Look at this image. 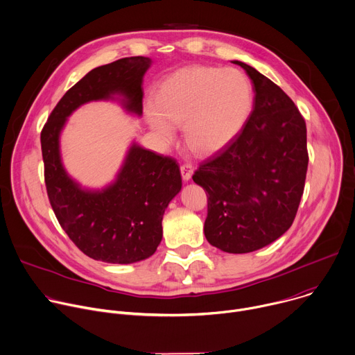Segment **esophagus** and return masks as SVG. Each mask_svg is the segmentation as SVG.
Instances as JSON below:
<instances>
[{"label": "esophagus", "instance_id": "esophagus-1", "mask_svg": "<svg viewBox=\"0 0 355 355\" xmlns=\"http://www.w3.org/2000/svg\"><path fill=\"white\" fill-rule=\"evenodd\" d=\"M181 175H182V180L184 181H189L191 180V177H192V174H193V167H192V164H189V163H185V164H182L181 166Z\"/></svg>", "mask_w": 355, "mask_h": 355}]
</instances>
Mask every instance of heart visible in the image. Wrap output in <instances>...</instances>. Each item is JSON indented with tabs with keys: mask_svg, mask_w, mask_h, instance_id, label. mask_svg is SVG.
<instances>
[{
	"mask_svg": "<svg viewBox=\"0 0 355 355\" xmlns=\"http://www.w3.org/2000/svg\"><path fill=\"white\" fill-rule=\"evenodd\" d=\"M254 105L248 76L234 68L191 65L168 75L155 103L146 105L150 128L164 142L182 125L185 145L198 155H211L240 134Z\"/></svg>",
	"mask_w": 355,
	"mask_h": 355,
	"instance_id": "1",
	"label": "heart"
}]
</instances>
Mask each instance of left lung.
<instances>
[{
	"label": "left lung",
	"instance_id": "obj_1",
	"mask_svg": "<svg viewBox=\"0 0 355 355\" xmlns=\"http://www.w3.org/2000/svg\"><path fill=\"white\" fill-rule=\"evenodd\" d=\"M254 110L241 132L199 164L192 180L207 192L205 237L228 254L261 250L291 227L304 193L306 125L294 101L255 68Z\"/></svg>",
	"mask_w": 355,
	"mask_h": 355
}]
</instances>
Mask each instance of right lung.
I'll return each mask as SVG.
<instances>
[{"instance_id":"right-lung-1","label":"right lung","mask_w":355,"mask_h":355,"mask_svg":"<svg viewBox=\"0 0 355 355\" xmlns=\"http://www.w3.org/2000/svg\"><path fill=\"white\" fill-rule=\"evenodd\" d=\"M150 64L148 57H127L92 69L62 96L40 135L55 217L71 241L94 261L127 265L156 252L164 210L182 187L180 167L174 159L132 144L112 184L85 189L62 166L60 134L78 107L94 100L120 96L128 112L142 115V82Z\"/></svg>"}]
</instances>
